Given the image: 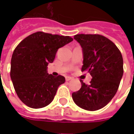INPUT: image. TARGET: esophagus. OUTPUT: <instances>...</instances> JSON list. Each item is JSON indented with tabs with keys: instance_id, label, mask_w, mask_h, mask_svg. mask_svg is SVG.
<instances>
[{
	"instance_id": "1",
	"label": "esophagus",
	"mask_w": 134,
	"mask_h": 134,
	"mask_svg": "<svg viewBox=\"0 0 134 134\" xmlns=\"http://www.w3.org/2000/svg\"><path fill=\"white\" fill-rule=\"evenodd\" d=\"M72 77H69V76H67L66 77H65V80H66V81H70V80H72Z\"/></svg>"
}]
</instances>
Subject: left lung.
Segmentation results:
<instances>
[{"label":"left lung","instance_id":"left-lung-1","mask_svg":"<svg viewBox=\"0 0 134 134\" xmlns=\"http://www.w3.org/2000/svg\"><path fill=\"white\" fill-rule=\"evenodd\" d=\"M83 52L82 72L92 76L90 85L80 80L81 88L72 93L76 105L87 110H97L112 100L124 74V61L120 50L105 36L99 34H77Z\"/></svg>","mask_w":134,"mask_h":134}]
</instances>
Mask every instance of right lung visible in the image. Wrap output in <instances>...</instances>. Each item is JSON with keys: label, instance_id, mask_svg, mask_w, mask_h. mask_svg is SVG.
<instances>
[{"label": "right lung", "instance_id": "obj_1", "mask_svg": "<svg viewBox=\"0 0 134 134\" xmlns=\"http://www.w3.org/2000/svg\"><path fill=\"white\" fill-rule=\"evenodd\" d=\"M69 36L37 31L22 40L14 49L10 62V78L19 99L27 106L41 108L53 100L64 77L47 73V66L59 48L72 41Z\"/></svg>", "mask_w": 134, "mask_h": 134}]
</instances>
